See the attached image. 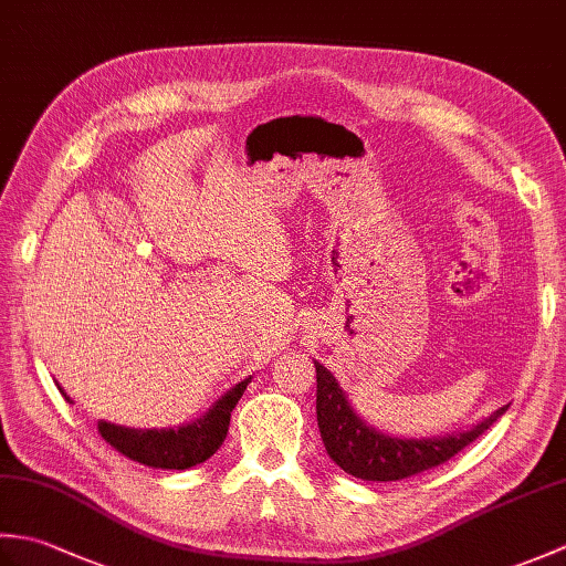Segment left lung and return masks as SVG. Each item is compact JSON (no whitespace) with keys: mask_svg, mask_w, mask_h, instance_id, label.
Here are the masks:
<instances>
[{"mask_svg":"<svg viewBox=\"0 0 566 566\" xmlns=\"http://www.w3.org/2000/svg\"><path fill=\"white\" fill-rule=\"evenodd\" d=\"M506 408L509 406L499 408L494 416L457 436L426 440L391 438L363 423V418H357L347 403L340 384L326 367L316 363V416L323 444L343 472L365 482H399V479L452 460L457 452L491 428L501 413H506Z\"/></svg>","mask_w":566,"mask_h":566,"instance_id":"obj_1","label":"left lung"}]
</instances>
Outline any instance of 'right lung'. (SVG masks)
<instances>
[{
	"mask_svg": "<svg viewBox=\"0 0 566 566\" xmlns=\"http://www.w3.org/2000/svg\"><path fill=\"white\" fill-rule=\"evenodd\" d=\"M248 381L250 379L235 384L231 391L216 401V406L207 416L177 430H134L102 420L99 432L116 452H122L128 460H134L138 464H146L153 469H189L207 462L209 457L221 448L228 432V423H231V411L240 401V396H243Z\"/></svg>",
	"mask_w": 566,
	"mask_h": 566,
	"instance_id": "obj_1",
	"label": "right lung"
}]
</instances>
